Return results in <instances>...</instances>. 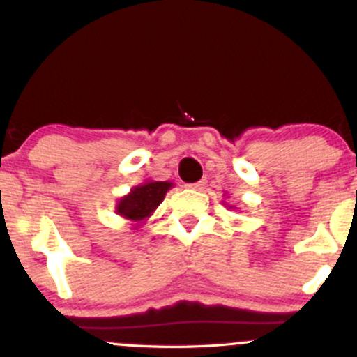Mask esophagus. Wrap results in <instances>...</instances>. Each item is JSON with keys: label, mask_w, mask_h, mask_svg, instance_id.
<instances>
[{"label": "esophagus", "mask_w": 357, "mask_h": 357, "mask_svg": "<svg viewBox=\"0 0 357 357\" xmlns=\"http://www.w3.org/2000/svg\"><path fill=\"white\" fill-rule=\"evenodd\" d=\"M205 185H207V179H200V181L193 183V185H190V186H192L193 190H204Z\"/></svg>", "instance_id": "1"}]
</instances>
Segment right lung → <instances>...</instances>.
I'll use <instances>...</instances> for the list:
<instances>
[{"instance_id":"1","label":"right lung","mask_w":357,"mask_h":357,"mask_svg":"<svg viewBox=\"0 0 357 357\" xmlns=\"http://www.w3.org/2000/svg\"><path fill=\"white\" fill-rule=\"evenodd\" d=\"M171 188L167 181H152L142 186H136L128 197H124L117 205V212L131 221H143L164 200L165 192Z\"/></svg>"}]
</instances>
